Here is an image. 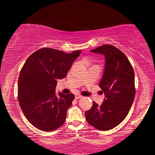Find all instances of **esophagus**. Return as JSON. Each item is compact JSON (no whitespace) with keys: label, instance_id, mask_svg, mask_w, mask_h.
<instances>
[{"label":"esophagus","instance_id":"34e87169","mask_svg":"<svg viewBox=\"0 0 155 155\" xmlns=\"http://www.w3.org/2000/svg\"><path fill=\"white\" fill-rule=\"evenodd\" d=\"M75 97L76 99H78V98H82V96L80 95V94H76L75 95Z\"/></svg>","mask_w":155,"mask_h":155}]
</instances>
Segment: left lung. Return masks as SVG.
I'll use <instances>...</instances> for the list:
<instances>
[{"label": "left lung", "mask_w": 155, "mask_h": 155, "mask_svg": "<svg viewBox=\"0 0 155 155\" xmlns=\"http://www.w3.org/2000/svg\"><path fill=\"white\" fill-rule=\"evenodd\" d=\"M105 57L99 87L105 94L101 105L93 102L85 112L87 122L98 130H110L120 124L129 113L136 94L134 71L127 56L115 46L104 45L91 50Z\"/></svg>", "instance_id": "8db88e82"}]
</instances>
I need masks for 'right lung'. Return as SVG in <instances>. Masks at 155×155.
<instances>
[{"label": "right lung", "instance_id": "add662e5", "mask_svg": "<svg viewBox=\"0 0 155 155\" xmlns=\"http://www.w3.org/2000/svg\"><path fill=\"white\" fill-rule=\"evenodd\" d=\"M80 53L43 48L24 63L18 80V101L26 118L37 129L52 131L64 124L75 96L57 95V80L66 78Z\"/></svg>", "mask_w": 155, "mask_h": 155}]
</instances>
